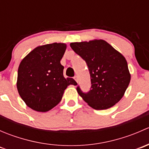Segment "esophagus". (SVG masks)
Listing matches in <instances>:
<instances>
[{
    "mask_svg": "<svg viewBox=\"0 0 149 149\" xmlns=\"http://www.w3.org/2000/svg\"><path fill=\"white\" fill-rule=\"evenodd\" d=\"M73 79H75V81H76V82H78V77H77V76H74V77H73Z\"/></svg>",
    "mask_w": 149,
    "mask_h": 149,
    "instance_id": "34e87169",
    "label": "esophagus"
}]
</instances>
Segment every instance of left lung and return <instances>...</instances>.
<instances>
[{
    "label": "left lung",
    "mask_w": 149,
    "mask_h": 149,
    "mask_svg": "<svg viewBox=\"0 0 149 149\" xmlns=\"http://www.w3.org/2000/svg\"><path fill=\"white\" fill-rule=\"evenodd\" d=\"M70 47L88 66L91 88L79 95L97 110L112 107L124 95L130 81L127 61L119 52L102 40L70 43Z\"/></svg>",
    "instance_id": "obj_1"
}]
</instances>
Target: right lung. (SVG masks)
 <instances>
[{
	"instance_id": "1",
	"label": "right lung",
	"mask_w": 149,
	"mask_h": 149,
	"mask_svg": "<svg viewBox=\"0 0 149 149\" xmlns=\"http://www.w3.org/2000/svg\"><path fill=\"white\" fill-rule=\"evenodd\" d=\"M66 49L63 43H52L33 49L21 62L18 70L17 89L29 107L47 112L61 102L68 86L77 83L65 79L61 64Z\"/></svg>"
}]
</instances>
